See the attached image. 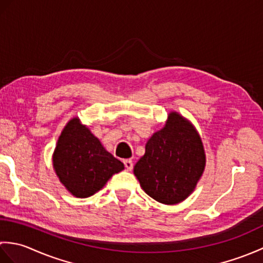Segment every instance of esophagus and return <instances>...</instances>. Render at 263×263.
<instances>
[{"label":"esophagus","mask_w":263,"mask_h":263,"mask_svg":"<svg viewBox=\"0 0 263 263\" xmlns=\"http://www.w3.org/2000/svg\"><path fill=\"white\" fill-rule=\"evenodd\" d=\"M123 163H124L126 171H131L133 168V163H132L131 159H124V160H123Z\"/></svg>","instance_id":"esophagus-1"}]
</instances>
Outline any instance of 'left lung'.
<instances>
[{
    "label": "left lung",
    "mask_w": 263,
    "mask_h": 263,
    "mask_svg": "<svg viewBox=\"0 0 263 263\" xmlns=\"http://www.w3.org/2000/svg\"><path fill=\"white\" fill-rule=\"evenodd\" d=\"M205 166L199 133L176 111H171L165 126L155 132L146 153L133 173L149 197L164 204H176L191 194Z\"/></svg>",
    "instance_id": "8db88e82"
}]
</instances>
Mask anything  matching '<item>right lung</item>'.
I'll use <instances>...</instances> for the list:
<instances>
[{
	"label": "right lung",
	"mask_w": 263,
	"mask_h": 263,
	"mask_svg": "<svg viewBox=\"0 0 263 263\" xmlns=\"http://www.w3.org/2000/svg\"><path fill=\"white\" fill-rule=\"evenodd\" d=\"M53 167L60 182L77 198L90 197L124 170L78 117L68 122L59 137Z\"/></svg>",
	"instance_id": "add662e5"
}]
</instances>
